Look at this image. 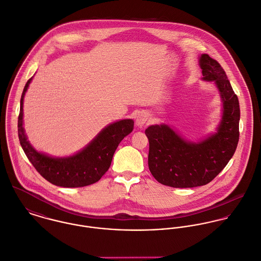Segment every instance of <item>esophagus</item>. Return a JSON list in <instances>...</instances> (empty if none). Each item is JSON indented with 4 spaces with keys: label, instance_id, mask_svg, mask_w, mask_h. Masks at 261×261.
Segmentation results:
<instances>
[{
    "label": "esophagus",
    "instance_id": "34e87169",
    "mask_svg": "<svg viewBox=\"0 0 261 261\" xmlns=\"http://www.w3.org/2000/svg\"><path fill=\"white\" fill-rule=\"evenodd\" d=\"M147 120H148V114L146 112H144V111L140 112L136 116V125L141 128V127H143L146 124Z\"/></svg>",
    "mask_w": 261,
    "mask_h": 261
}]
</instances>
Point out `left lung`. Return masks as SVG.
I'll use <instances>...</instances> for the list:
<instances>
[{"label":"left lung","instance_id":"1","mask_svg":"<svg viewBox=\"0 0 261 261\" xmlns=\"http://www.w3.org/2000/svg\"><path fill=\"white\" fill-rule=\"evenodd\" d=\"M205 82H213L222 101L216 132L194 142L167 124L145 130L149 140L148 166L158 182L172 188H196L208 184L232 158L239 140L240 108L227 75L208 54L199 58Z\"/></svg>","mask_w":261,"mask_h":261}]
</instances>
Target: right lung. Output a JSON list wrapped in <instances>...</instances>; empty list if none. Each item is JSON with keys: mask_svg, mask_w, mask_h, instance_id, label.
<instances>
[{"mask_svg": "<svg viewBox=\"0 0 261 261\" xmlns=\"http://www.w3.org/2000/svg\"><path fill=\"white\" fill-rule=\"evenodd\" d=\"M33 76L24 87L18 118L20 144L36 170L49 182L63 188H81L97 182L109 169L120 142L134 128L132 119H123L106 126L82 150L69 156H51L36 150L25 134L23 103Z\"/></svg>", "mask_w": 261, "mask_h": 261, "instance_id": "right-lung-1", "label": "right lung"}]
</instances>
